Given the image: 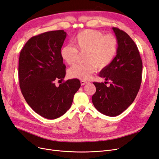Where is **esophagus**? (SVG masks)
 Instances as JSON below:
<instances>
[{
	"instance_id": "1",
	"label": "esophagus",
	"mask_w": 159,
	"mask_h": 159,
	"mask_svg": "<svg viewBox=\"0 0 159 159\" xmlns=\"http://www.w3.org/2000/svg\"><path fill=\"white\" fill-rule=\"evenodd\" d=\"M80 82H81V85H85L86 84H88V81H85V80H81V81H80Z\"/></svg>"
}]
</instances>
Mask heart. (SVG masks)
I'll return each instance as SVG.
<instances>
[{
  "instance_id": "obj_1",
  "label": "heart",
  "mask_w": 159,
  "mask_h": 159,
  "mask_svg": "<svg viewBox=\"0 0 159 159\" xmlns=\"http://www.w3.org/2000/svg\"><path fill=\"white\" fill-rule=\"evenodd\" d=\"M73 46H65L60 50V56L68 65L75 64L78 53H85L82 64H76L68 71L71 78L87 80L98 68L107 67L117 54L118 41L113 35H104L99 30H85L79 32L71 40Z\"/></svg>"
}]
</instances>
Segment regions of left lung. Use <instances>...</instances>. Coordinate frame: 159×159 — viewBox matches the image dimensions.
<instances>
[{
  "label": "left lung",
  "mask_w": 159,
  "mask_h": 159,
  "mask_svg": "<svg viewBox=\"0 0 159 159\" xmlns=\"http://www.w3.org/2000/svg\"><path fill=\"white\" fill-rule=\"evenodd\" d=\"M118 41L117 55L99 75L111 81L109 87L93 82L96 91L92 96L94 107L100 113L115 117L123 113L135 99L142 81L143 62L134 42L127 34L113 28Z\"/></svg>",
  "instance_id": "8db88e82"
}]
</instances>
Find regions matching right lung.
<instances>
[{"mask_svg":"<svg viewBox=\"0 0 159 159\" xmlns=\"http://www.w3.org/2000/svg\"><path fill=\"white\" fill-rule=\"evenodd\" d=\"M66 37L64 30L46 32L30 38L19 56L18 78L26 102L42 117L54 119L63 115L73 102L81 84L78 79L62 81L66 66L60 50Z\"/></svg>","mask_w":159,"mask_h":159,"instance_id":"1","label":"right lung"}]
</instances>
